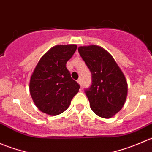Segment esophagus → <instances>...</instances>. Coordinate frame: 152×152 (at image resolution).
I'll use <instances>...</instances> for the list:
<instances>
[{
  "label": "esophagus",
  "mask_w": 152,
  "mask_h": 152,
  "mask_svg": "<svg viewBox=\"0 0 152 152\" xmlns=\"http://www.w3.org/2000/svg\"><path fill=\"white\" fill-rule=\"evenodd\" d=\"M77 82H78V83H79V85H80V86H81V87H82V79H78V81H77Z\"/></svg>",
  "instance_id": "1"
}]
</instances>
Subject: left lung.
Masks as SVG:
<instances>
[{
	"label": "left lung",
	"mask_w": 152,
	"mask_h": 152,
	"mask_svg": "<svg viewBox=\"0 0 152 152\" xmlns=\"http://www.w3.org/2000/svg\"><path fill=\"white\" fill-rule=\"evenodd\" d=\"M78 50L91 73V85L85 89L90 108L99 117L110 118L121 110L126 99L124 73L113 56L100 46H81Z\"/></svg>",
	"instance_id": "8db88e82"
}]
</instances>
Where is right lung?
Returning a JSON list of instances; mask_svg holds the SVG:
<instances>
[{
    "label": "right lung",
    "instance_id": "add662e5",
    "mask_svg": "<svg viewBox=\"0 0 152 152\" xmlns=\"http://www.w3.org/2000/svg\"><path fill=\"white\" fill-rule=\"evenodd\" d=\"M76 48V45H56L42 56L35 67L29 89L34 102L42 113L61 114L79 92L80 85L66 67Z\"/></svg>",
    "mask_w": 152,
    "mask_h": 152
}]
</instances>
